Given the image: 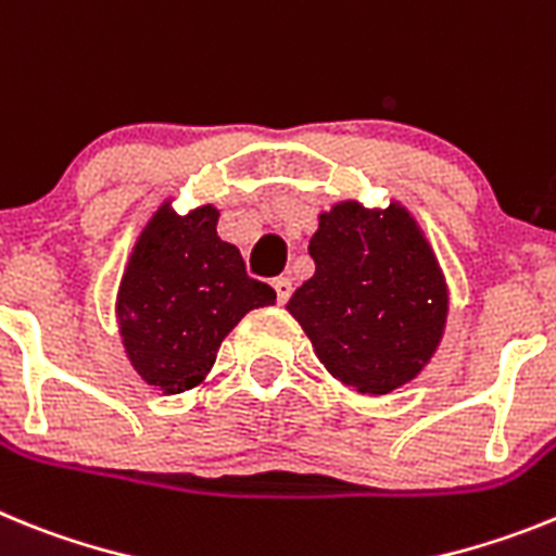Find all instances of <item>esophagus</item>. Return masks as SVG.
I'll list each match as a JSON object with an SVG mask.
<instances>
[{
    "mask_svg": "<svg viewBox=\"0 0 556 556\" xmlns=\"http://www.w3.org/2000/svg\"><path fill=\"white\" fill-rule=\"evenodd\" d=\"M274 291H277L279 305H285V302H288V299H291V293H293V282L288 277H277V279H274Z\"/></svg>",
    "mask_w": 556,
    "mask_h": 556,
    "instance_id": "34e87169",
    "label": "esophagus"
}]
</instances>
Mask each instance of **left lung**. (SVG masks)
<instances>
[{
    "label": "left lung",
    "instance_id": "1",
    "mask_svg": "<svg viewBox=\"0 0 556 556\" xmlns=\"http://www.w3.org/2000/svg\"><path fill=\"white\" fill-rule=\"evenodd\" d=\"M316 274L285 311L332 378L358 394L412 383L442 344L451 291L422 226L400 201H336L311 238Z\"/></svg>",
    "mask_w": 556,
    "mask_h": 556
}]
</instances>
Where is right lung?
Instances as JSON below:
<instances>
[{"label":"right lung","instance_id":"obj_1","mask_svg":"<svg viewBox=\"0 0 556 556\" xmlns=\"http://www.w3.org/2000/svg\"><path fill=\"white\" fill-rule=\"evenodd\" d=\"M220 210L178 215L164 198L134 243L117 288V327L134 371L162 394L204 386L224 338L274 288L245 274L238 245L218 238Z\"/></svg>","mask_w":556,"mask_h":556}]
</instances>
